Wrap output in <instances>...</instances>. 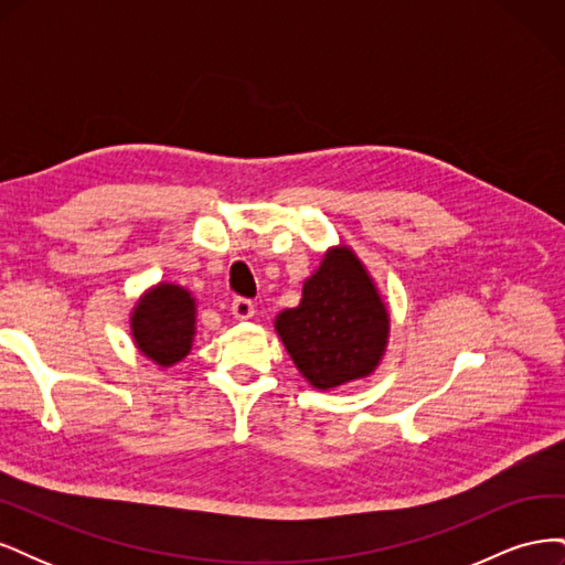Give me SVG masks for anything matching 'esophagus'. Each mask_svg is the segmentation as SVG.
Masks as SVG:
<instances>
[{"mask_svg": "<svg viewBox=\"0 0 565 565\" xmlns=\"http://www.w3.org/2000/svg\"><path fill=\"white\" fill-rule=\"evenodd\" d=\"M231 313L233 318L237 320H249L254 316V303L249 299H243V297H235L233 303H231Z\"/></svg>", "mask_w": 565, "mask_h": 565, "instance_id": "esophagus-1", "label": "esophagus"}]
</instances>
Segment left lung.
<instances>
[{
  "label": "left lung",
  "instance_id": "obj_1",
  "mask_svg": "<svg viewBox=\"0 0 565 565\" xmlns=\"http://www.w3.org/2000/svg\"><path fill=\"white\" fill-rule=\"evenodd\" d=\"M273 328L301 377L330 391L365 380L382 365L391 313L358 254L334 245L303 280L299 306L280 311Z\"/></svg>",
  "mask_w": 565,
  "mask_h": 565
}]
</instances>
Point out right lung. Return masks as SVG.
I'll return each instance as SVG.
<instances>
[{
	"label": "right lung",
	"mask_w": 565,
	"mask_h": 565,
	"mask_svg": "<svg viewBox=\"0 0 565 565\" xmlns=\"http://www.w3.org/2000/svg\"><path fill=\"white\" fill-rule=\"evenodd\" d=\"M198 301L177 282L148 287L129 313L134 347L152 365L172 367L191 353L198 332Z\"/></svg>",
	"instance_id": "right-lung-1"
}]
</instances>
